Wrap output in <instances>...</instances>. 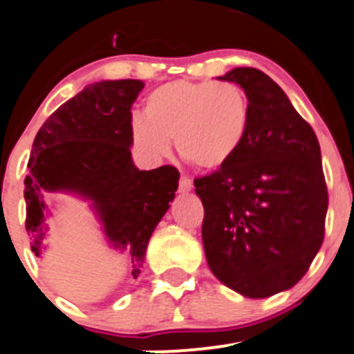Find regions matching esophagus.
<instances>
[{
	"label": "esophagus",
	"mask_w": 354,
	"mask_h": 354,
	"mask_svg": "<svg viewBox=\"0 0 354 354\" xmlns=\"http://www.w3.org/2000/svg\"><path fill=\"white\" fill-rule=\"evenodd\" d=\"M192 189V180L187 176H180L178 180V191L180 192H189Z\"/></svg>",
	"instance_id": "esophagus-1"
}]
</instances>
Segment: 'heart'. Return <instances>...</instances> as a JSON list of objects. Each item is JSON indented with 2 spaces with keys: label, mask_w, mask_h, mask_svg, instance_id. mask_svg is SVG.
I'll list each match as a JSON object with an SVG mask.
<instances>
[{
  "label": "heart",
  "mask_w": 354,
  "mask_h": 354,
  "mask_svg": "<svg viewBox=\"0 0 354 354\" xmlns=\"http://www.w3.org/2000/svg\"><path fill=\"white\" fill-rule=\"evenodd\" d=\"M145 116L132 120V139L148 158L169 155L176 139L185 163L218 170L243 146L251 113L246 93L236 84L174 80L149 94Z\"/></svg>",
  "instance_id": "1"
}]
</instances>
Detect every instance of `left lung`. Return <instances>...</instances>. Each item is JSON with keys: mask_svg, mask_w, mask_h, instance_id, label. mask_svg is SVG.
<instances>
[{"mask_svg": "<svg viewBox=\"0 0 354 354\" xmlns=\"http://www.w3.org/2000/svg\"><path fill=\"white\" fill-rule=\"evenodd\" d=\"M218 79L243 87L251 118L236 156L194 178L206 261L227 288L268 297L296 286L324 243L328 194L320 145L267 73L239 66Z\"/></svg>", "mask_w": 354, "mask_h": 354, "instance_id": "left-lung-1", "label": "left lung"}]
</instances>
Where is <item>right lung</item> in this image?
Here are the masks:
<instances>
[{
  "instance_id": "add662e5",
  "label": "right lung",
  "mask_w": 354,
  "mask_h": 354,
  "mask_svg": "<svg viewBox=\"0 0 354 354\" xmlns=\"http://www.w3.org/2000/svg\"><path fill=\"white\" fill-rule=\"evenodd\" d=\"M142 80H101L63 103L43 124L32 145L26 177V230L41 257L48 234L46 192L89 199L108 243L127 251L129 274H141L153 230L170 208L178 170H139L132 163V104Z\"/></svg>"
}]
</instances>
